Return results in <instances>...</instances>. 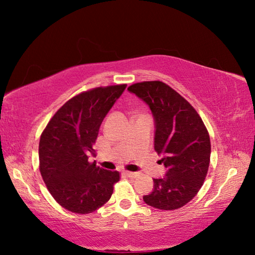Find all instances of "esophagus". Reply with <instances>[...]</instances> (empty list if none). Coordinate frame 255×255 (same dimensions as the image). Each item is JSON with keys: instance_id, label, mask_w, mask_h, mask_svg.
<instances>
[{"instance_id": "34e87169", "label": "esophagus", "mask_w": 255, "mask_h": 255, "mask_svg": "<svg viewBox=\"0 0 255 255\" xmlns=\"http://www.w3.org/2000/svg\"><path fill=\"white\" fill-rule=\"evenodd\" d=\"M126 175L128 178H131V179H136L139 176V173H136V172H126Z\"/></svg>"}]
</instances>
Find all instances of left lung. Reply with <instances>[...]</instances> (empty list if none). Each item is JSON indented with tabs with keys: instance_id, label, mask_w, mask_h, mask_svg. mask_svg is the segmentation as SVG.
<instances>
[{
	"instance_id": "obj_1",
	"label": "left lung",
	"mask_w": 255,
	"mask_h": 255,
	"mask_svg": "<svg viewBox=\"0 0 255 255\" xmlns=\"http://www.w3.org/2000/svg\"><path fill=\"white\" fill-rule=\"evenodd\" d=\"M128 90L149 106L155 118L154 149L167 170L154 179V190L143 199L161 210L179 209L199 191L208 172L211 145L199 114L162 81H146Z\"/></svg>"
}]
</instances>
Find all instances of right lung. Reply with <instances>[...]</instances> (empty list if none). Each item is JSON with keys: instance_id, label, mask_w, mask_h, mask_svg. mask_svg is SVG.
<instances>
[{"instance_id": "right-lung-1", "label": "right lung", "mask_w": 255, "mask_h": 255, "mask_svg": "<svg viewBox=\"0 0 255 255\" xmlns=\"http://www.w3.org/2000/svg\"><path fill=\"white\" fill-rule=\"evenodd\" d=\"M127 84L99 86L81 92L56 111L41 132L39 170L58 204L75 214H90L109 201L118 171L89 162L99 129Z\"/></svg>"}]
</instances>
